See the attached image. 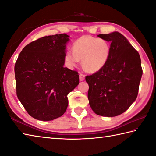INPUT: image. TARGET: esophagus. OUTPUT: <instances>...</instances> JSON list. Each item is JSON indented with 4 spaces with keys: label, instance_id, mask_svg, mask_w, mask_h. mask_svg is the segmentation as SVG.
Here are the masks:
<instances>
[{
    "label": "esophagus",
    "instance_id": "esophagus-1",
    "mask_svg": "<svg viewBox=\"0 0 156 156\" xmlns=\"http://www.w3.org/2000/svg\"><path fill=\"white\" fill-rule=\"evenodd\" d=\"M79 78H80V81H83L85 79V75L82 73H80L79 74Z\"/></svg>",
    "mask_w": 156,
    "mask_h": 156
}]
</instances>
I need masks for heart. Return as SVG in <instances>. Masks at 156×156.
Listing matches in <instances>:
<instances>
[{
	"label": "heart",
	"mask_w": 156,
	"mask_h": 156,
	"mask_svg": "<svg viewBox=\"0 0 156 156\" xmlns=\"http://www.w3.org/2000/svg\"><path fill=\"white\" fill-rule=\"evenodd\" d=\"M111 44L105 39L85 35L74 42L72 51H68L64 59L70 67L77 66L82 60L86 71L94 73L104 68L110 57Z\"/></svg>",
	"instance_id": "b5f03b06"
}]
</instances>
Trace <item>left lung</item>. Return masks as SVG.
I'll list each match as a JSON object with an SVG mask.
<instances>
[{"instance_id": "8db88e82", "label": "left lung", "mask_w": 156, "mask_h": 156, "mask_svg": "<svg viewBox=\"0 0 156 156\" xmlns=\"http://www.w3.org/2000/svg\"><path fill=\"white\" fill-rule=\"evenodd\" d=\"M98 37L111 42V53L104 68L86 76L88 99L96 114L117 116L136 99L143 74L141 58L120 32L99 34Z\"/></svg>"}]
</instances>
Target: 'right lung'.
I'll list each match as a JSON object with an SVG mask.
<instances>
[{
	"instance_id": "1",
	"label": "right lung",
	"mask_w": 156,
	"mask_h": 156,
	"mask_svg": "<svg viewBox=\"0 0 156 156\" xmlns=\"http://www.w3.org/2000/svg\"><path fill=\"white\" fill-rule=\"evenodd\" d=\"M66 34L44 36L23 48L15 64L16 93L30 115L49 121L61 117L68 94L79 84L78 73L64 68Z\"/></svg>"
}]
</instances>
